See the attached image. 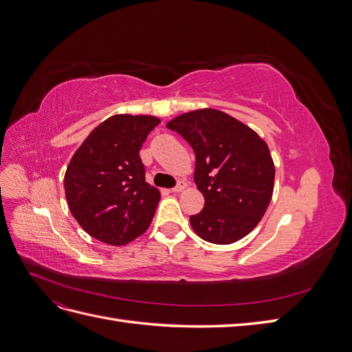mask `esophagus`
Listing matches in <instances>:
<instances>
[{
    "label": "esophagus",
    "mask_w": 352,
    "mask_h": 352,
    "mask_svg": "<svg viewBox=\"0 0 352 352\" xmlns=\"http://www.w3.org/2000/svg\"><path fill=\"white\" fill-rule=\"evenodd\" d=\"M186 188L185 182H179L175 188H172V192H180V190H184Z\"/></svg>",
    "instance_id": "esophagus-1"
}]
</instances>
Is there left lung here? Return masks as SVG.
<instances>
[{"instance_id": "obj_1", "label": "left lung", "mask_w": 352, "mask_h": 352, "mask_svg": "<svg viewBox=\"0 0 352 352\" xmlns=\"http://www.w3.org/2000/svg\"><path fill=\"white\" fill-rule=\"evenodd\" d=\"M195 153L194 180L206 204L189 217L197 235L217 245L233 243L258 225L274 184L269 146L251 127L229 114L204 109L166 124Z\"/></svg>"}]
</instances>
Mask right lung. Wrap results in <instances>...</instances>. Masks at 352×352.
Wrapping results in <instances>:
<instances>
[{"mask_svg":"<svg viewBox=\"0 0 352 352\" xmlns=\"http://www.w3.org/2000/svg\"><path fill=\"white\" fill-rule=\"evenodd\" d=\"M158 123L154 116H113L72 157L66 199L73 217L95 239L126 245L150 226L160 192L145 182L140 150Z\"/></svg>","mask_w":352,"mask_h":352,"instance_id":"right-lung-1","label":"right lung"}]
</instances>
